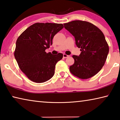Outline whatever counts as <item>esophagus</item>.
Here are the masks:
<instances>
[{"label": "esophagus", "mask_w": 120, "mask_h": 120, "mask_svg": "<svg viewBox=\"0 0 120 120\" xmlns=\"http://www.w3.org/2000/svg\"><path fill=\"white\" fill-rule=\"evenodd\" d=\"M70 56H69V55H67L66 54H63V57L64 58H67V57H69Z\"/></svg>", "instance_id": "34e87169"}]
</instances>
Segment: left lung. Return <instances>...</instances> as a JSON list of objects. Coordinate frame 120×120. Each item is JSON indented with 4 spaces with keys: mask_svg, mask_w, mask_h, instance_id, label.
I'll return each instance as SVG.
<instances>
[{
    "mask_svg": "<svg viewBox=\"0 0 120 120\" xmlns=\"http://www.w3.org/2000/svg\"><path fill=\"white\" fill-rule=\"evenodd\" d=\"M64 25L75 37V44L81 51L79 56H72L75 63L70 66L71 73L82 79L94 76L102 69L109 52L104 34L97 26L87 21L75 20Z\"/></svg>",
    "mask_w": 120,
    "mask_h": 120,
    "instance_id": "left-lung-1",
    "label": "left lung"
}]
</instances>
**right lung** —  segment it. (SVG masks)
<instances>
[{
  "mask_svg": "<svg viewBox=\"0 0 120 120\" xmlns=\"http://www.w3.org/2000/svg\"><path fill=\"white\" fill-rule=\"evenodd\" d=\"M63 27L62 23H35L18 38L14 57L20 70L30 80L41 83L53 77L55 65L63 55H54L45 50L52 45L54 36Z\"/></svg>",
  "mask_w": 120,
  "mask_h": 120,
  "instance_id": "obj_1",
  "label": "right lung"
}]
</instances>
